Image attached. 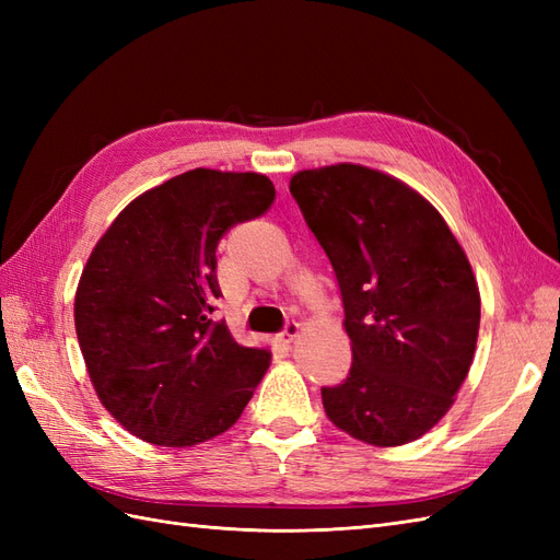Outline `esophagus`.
Listing matches in <instances>:
<instances>
[{"label":"esophagus","mask_w":560,"mask_h":560,"mask_svg":"<svg viewBox=\"0 0 560 560\" xmlns=\"http://www.w3.org/2000/svg\"><path fill=\"white\" fill-rule=\"evenodd\" d=\"M299 331H301V327H299V322H296V319L287 322L284 329H282V334H280V341H282V343H292L294 338L299 336Z\"/></svg>","instance_id":"1"}]
</instances>
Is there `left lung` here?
<instances>
[{
  "label": "left lung",
  "mask_w": 560,
  "mask_h": 560,
  "mask_svg": "<svg viewBox=\"0 0 560 560\" xmlns=\"http://www.w3.org/2000/svg\"><path fill=\"white\" fill-rule=\"evenodd\" d=\"M290 194L343 299L352 366L322 387L338 430L401 446L451 409L477 348L481 299L444 217L395 177L341 163L296 173Z\"/></svg>",
  "instance_id": "8db88e82"
}]
</instances>
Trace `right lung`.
I'll return each instance as SVG.
<instances>
[{
    "label": "right lung",
    "mask_w": 560,
    "mask_h": 560,
    "mask_svg": "<svg viewBox=\"0 0 560 560\" xmlns=\"http://www.w3.org/2000/svg\"><path fill=\"white\" fill-rule=\"evenodd\" d=\"M276 200L257 173L196 167L135 198L83 268L77 338L105 409L156 446H194L241 418L270 354L212 319L217 245Z\"/></svg>",
    "instance_id": "1"
}]
</instances>
